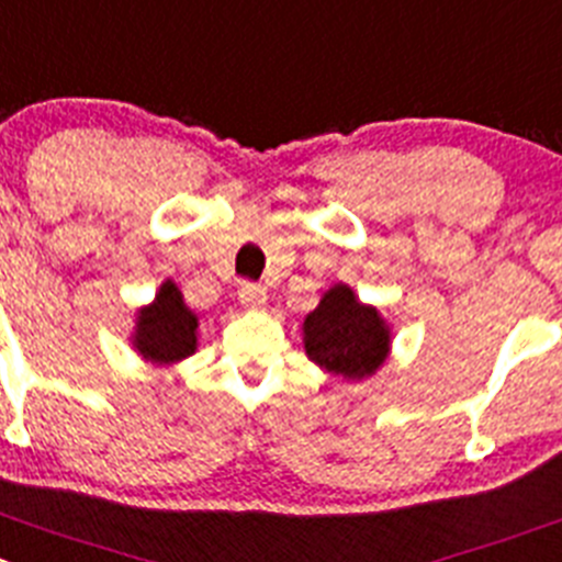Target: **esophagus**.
I'll return each instance as SVG.
<instances>
[{
  "label": "esophagus",
  "mask_w": 562,
  "mask_h": 562,
  "mask_svg": "<svg viewBox=\"0 0 562 562\" xmlns=\"http://www.w3.org/2000/svg\"><path fill=\"white\" fill-rule=\"evenodd\" d=\"M240 305L246 307V311H263L266 307V291L260 285H249L246 282L244 288H240Z\"/></svg>",
  "instance_id": "34e87169"
}]
</instances>
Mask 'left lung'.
Listing matches in <instances>:
<instances>
[{
    "label": "left lung",
    "instance_id": "8db88e82",
    "mask_svg": "<svg viewBox=\"0 0 562 562\" xmlns=\"http://www.w3.org/2000/svg\"><path fill=\"white\" fill-rule=\"evenodd\" d=\"M391 324L346 282L327 288L302 324L307 360L346 382L374 376L391 355Z\"/></svg>",
    "mask_w": 562,
    "mask_h": 562
}]
</instances>
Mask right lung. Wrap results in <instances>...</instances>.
<instances>
[{"label":"right lung","mask_w":562,"mask_h":562,"mask_svg":"<svg viewBox=\"0 0 562 562\" xmlns=\"http://www.w3.org/2000/svg\"><path fill=\"white\" fill-rule=\"evenodd\" d=\"M130 344L151 366H177L196 352L199 316L175 280L162 282L149 305L138 307Z\"/></svg>","instance_id":"obj_1"}]
</instances>
